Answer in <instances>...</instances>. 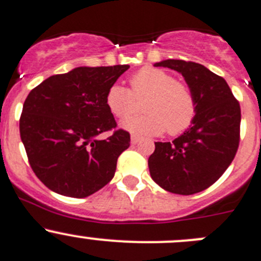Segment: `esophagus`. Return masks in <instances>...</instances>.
<instances>
[{
	"mask_svg": "<svg viewBox=\"0 0 261 261\" xmlns=\"http://www.w3.org/2000/svg\"><path fill=\"white\" fill-rule=\"evenodd\" d=\"M141 140H142V138H141L138 135H132V136H130V141H132L133 145H136V143H138Z\"/></svg>",
	"mask_w": 261,
	"mask_h": 261,
	"instance_id": "34e87169",
	"label": "esophagus"
}]
</instances>
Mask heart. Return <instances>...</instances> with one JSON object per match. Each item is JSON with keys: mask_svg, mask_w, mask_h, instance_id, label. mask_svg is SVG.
<instances>
[{"mask_svg": "<svg viewBox=\"0 0 261 261\" xmlns=\"http://www.w3.org/2000/svg\"><path fill=\"white\" fill-rule=\"evenodd\" d=\"M130 89L113 84L106 93V105L114 116L125 119L136 113L138 100H145L147 113L123 121L130 132L177 136L187 130L196 116V100L192 91L175 76L152 66H145L129 79Z\"/></svg>", "mask_w": 261, "mask_h": 261, "instance_id": "heart-1", "label": "heart"}]
</instances>
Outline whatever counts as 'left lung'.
Here are the masks:
<instances>
[{"label": "left lung", "instance_id": "1", "mask_svg": "<svg viewBox=\"0 0 261 261\" xmlns=\"http://www.w3.org/2000/svg\"><path fill=\"white\" fill-rule=\"evenodd\" d=\"M155 66L185 76L196 100L192 125L173 142H155L151 178L164 190L193 195L214 185L240 145L241 108L224 78L193 61L164 60Z\"/></svg>", "mask_w": 261, "mask_h": 261}]
</instances>
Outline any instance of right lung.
Masks as SVG:
<instances>
[{
    "mask_svg": "<svg viewBox=\"0 0 261 261\" xmlns=\"http://www.w3.org/2000/svg\"><path fill=\"white\" fill-rule=\"evenodd\" d=\"M129 65L81 66L56 74L29 92L20 137L34 174L60 195L83 198L108 185L130 135L118 129L106 93ZM113 132L106 140H95Z\"/></svg>",
    "mask_w": 261,
    "mask_h": 261,
    "instance_id": "obj_1",
    "label": "right lung"
}]
</instances>
